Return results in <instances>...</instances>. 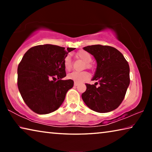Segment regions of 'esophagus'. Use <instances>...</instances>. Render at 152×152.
Masks as SVG:
<instances>
[{
    "label": "esophagus",
    "instance_id": "34e87169",
    "mask_svg": "<svg viewBox=\"0 0 152 152\" xmlns=\"http://www.w3.org/2000/svg\"><path fill=\"white\" fill-rule=\"evenodd\" d=\"M78 83H77V82H74V86H77L78 85Z\"/></svg>",
    "mask_w": 152,
    "mask_h": 152
}]
</instances>
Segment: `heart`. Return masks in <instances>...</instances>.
<instances>
[{"label": "heart", "mask_w": 152, "mask_h": 152, "mask_svg": "<svg viewBox=\"0 0 152 152\" xmlns=\"http://www.w3.org/2000/svg\"><path fill=\"white\" fill-rule=\"evenodd\" d=\"M76 56L86 64V66L87 68H89L90 62H91L92 60V56L89 53L83 50L80 51L79 52L76 53ZM64 66L65 67L66 70H71L72 66V64L70 56H66V58H64ZM90 77H91L90 74L88 72L86 71L73 72L69 74L68 75V79L72 80L77 82V83H80V82L86 81L90 78Z\"/></svg>", "instance_id": "obj_1"}]
</instances>
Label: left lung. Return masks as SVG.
I'll return each mask as SVG.
<instances>
[{
	"label": "left lung",
	"mask_w": 152,
	"mask_h": 152,
	"mask_svg": "<svg viewBox=\"0 0 152 152\" xmlns=\"http://www.w3.org/2000/svg\"><path fill=\"white\" fill-rule=\"evenodd\" d=\"M84 50L94 56L97 68L92 80L86 84V91L82 98L90 109L98 113L116 109L124 99L130 83L129 66L124 56L116 48L109 45H93ZM97 84L99 87H96Z\"/></svg>",
	"instance_id": "1"
}]
</instances>
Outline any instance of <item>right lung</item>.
I'll use <instances>...</instances> for the list:
<instances>
[{"label":"right lung","mask_w":152,"mask_h":152,"mask_svg":"<svg viewBox=\"0 0 152 152\" xmlns=\"http://www.w3.org/2000/svg\"><path fill=\"white\" fill-rule=\"evenodd\" d=\"M75 48L51 44L31 48L25 53L17 69V86L28 107L37 114L57 110L74 86L66 76L64 60Z\"/></svg>","instance_id":"1"}]
</instances>
